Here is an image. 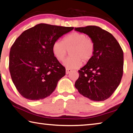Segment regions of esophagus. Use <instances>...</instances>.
Segmentation results:
<instances>
[{"label":"esophagus","instance_id":"obj_1","mask_svg":"<svg viewBox=\"0 0 133 133\" xmlns=\"http://www.w3.org/2000/svg\"><path fill=\"white\" fill-rule=\"evenodd\" d=\"M71 71H72V70H71V69H66V74H69L70 73H71Z\"/></svg>","mask_w":133,"mask_h":133}]
</instances>
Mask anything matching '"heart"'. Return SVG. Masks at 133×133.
<instances>
[{
	"label": "heart",
	"mask_w": 133,
	"mask_h": 133,
	"mask_svg": "<svg viewBox=\"0 0 133 133\" xmlns=\"http://www.w3.org/2000/svg\"><path fill=\"white\" fill-rule=\"evenodd\" d=\"M70 50L68 58L63 62L67 69H73L80 67L84 61L90 60L95 51L93 40L83 33L74 32L66 35L62 41H56L53 43V55L59 61H63Z\"/></svg>",
	"instance_id": "heart-1"
}]
</instances>
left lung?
<instances>
[{"label":"left lung","instance_id":"8db88e82","mask_svg":"<svg viewBox=\"0 0 133 133\" xmlns=\"http://www.w3.org/2000/svg\"><path fill=\"white\" fill-rule=\"evenodd\" d=\"M93 40L95 51L87 63L78 70L75 83L79 93L99 102L107 99L120 84L123 72V52L115 38L97 26L75 28Z\"/></svg>","mask_w":133,"mask_h":133}]
</instances>
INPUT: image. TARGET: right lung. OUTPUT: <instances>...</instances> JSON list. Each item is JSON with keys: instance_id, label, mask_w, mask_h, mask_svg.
<instances>
[{"instance_id": "add662e5", "label": "right lung", "mask_w": 133, "mask_h": 133, "mask_svg": "<svg viewBox=\"0 0 133 133\" xmlns=\"http://www.w3.org/2000/svg\"><path fill=\"white\" fill-rule=\"evenodd\" d=\"M74 27L39 24L21 34L12 45L9 71L19 93L38 101L49 96L66 69L53 55V43Z\"/></svg>"}]
</instances>
